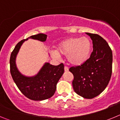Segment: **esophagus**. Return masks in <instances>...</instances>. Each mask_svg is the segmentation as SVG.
Masks as SVG:
<instances>
[{
	"mask_svg": "<svg viewBox=\"0 0 120 120\" xmlns=\"http://www.w3.org/2000/svg\"><path fill=\"white\" fill-rule=\"evenodd\" d=\"M64 71H68V67L67 66L64 67Z\"/></svg>",
	"mask_w": 120,
	"mask_h": 120,
	"instance_id": "1",
	"label": "esophagus"
}]
</instances>
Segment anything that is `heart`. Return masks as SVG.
<instances>
[{
    "instance_id": "heart-1",
    "label": "heart",
    "mask_w": 120,
    "mask_h": 120,
    "mask_svg": "<svg viewBox=\"0 0 120 120\" xmlns=\"http://www.w3.org/2000/svg\"><path fill=\"white\" fill-rule=\"evenodd\" d=\"M91 49V43L86 37H71L59 43L57 51H52V55L55 58H60V54L67 55V59L70 64L80 65L87 61Z\"/></svg>"
}]
</instances>
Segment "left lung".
Instances as JSON below:
<instances>
[{
  "label": "left lung",
  "mask_w": 120,
  "mask_h": 120,
  "mask_svg": "<svg viewBox=\"0 0 120 120\" xmlns=\"http://www.w3.org/2000/svg\"><path fill=\"white\" fill-rule=\"evenodd\" d=\"M86 34L93 41V51L85 63L71 67L69 71L74 76L72 84L75 93L83 98L91 99L102 93L109 82L112 52L106 41L99 35Z\"/></svg>",
  "instance_id": "left-lung-1"
}]
</instances>
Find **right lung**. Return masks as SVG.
<instances>
[{"label":"right lung","mask_w":120,"mask_h":120,"mask_svg":"<svg viewBox=\"0 0 120 120\" xmlns=\"http://www.w3.org/2000/svg\"><path fill=\"white\" fill-rule=\"evenodd\" d=\"M29 38L45 41L47 35L38 34L30 36ZM26 40L27 38L19 42L11 54V75L18 88L26 97L36 101L48 99L55 94L57 83L64 72V65L62 63L57 66L45 63L34 77H27L22 75L16 67L15 57L22 44Z\"/></svg>","instance_id":"1"}]
</instances>
